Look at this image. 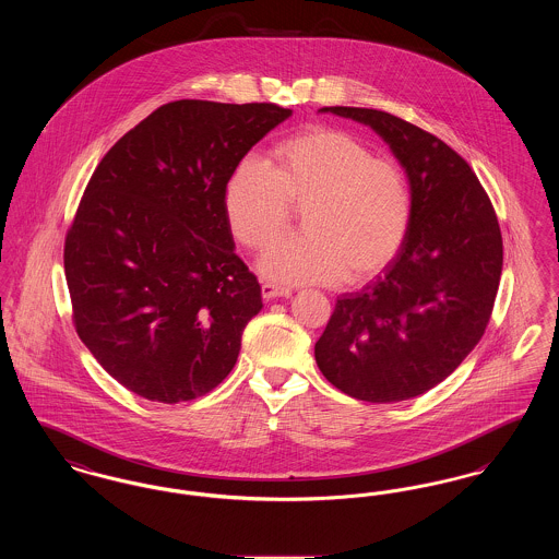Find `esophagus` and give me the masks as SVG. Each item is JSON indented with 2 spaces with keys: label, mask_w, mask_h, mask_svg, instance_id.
<instances>
[{
  "label": "esophagus",
  "mask_w": 559,
  "mask_h": 559,
  "mask_svg": "<svg viewBox=\"0 0 559 559\" xmlns=\"http://www.w3.org/2000/svg\"><path fill=\"white\" fill-rule=\"evenodd\" d=\"M289 289H285V287H278V285H272V283H264L262 285V295H264V299L270 301V299H276V297H289Z\"/></svg>",
  "instance_id": "1"
}]
</instances>
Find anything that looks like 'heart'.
<instances>
[{
  "label": "heart",
  "instance_id": "obj_1",
  "mask_svg": "<svg viewBox=\"0 0 559 559\" xmlns=\"http://www.w3.org/2000/svg\"><path fill=\"white\" fill-rule=\"evenodd\" d=\"M304 207V237L283 240L260 272L283 285L362 283L399 255L413 219V194L394 160L374 159L356 135L308 128L278 142L272 160H240L224 188V213L240 245L262 251Z\"/></svg>",
  "mask_w": 559,
  "mask_h": 559
}]
</instances>
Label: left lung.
<instances>
[{
    "label": "left lung",
    "mask_w": 559,
    "mask_h": 559,
    "mask_svg": "<svg viewBox=\"0 0 559 559\" xmlns=\"http://www.w3.org/2000/svg\"><path fill=\"white\" fill-rule=\"evenodd\" d=\"M319 112L369 126L413 194L399 255L360 292L337 297L314 356L347 396L400 402L444 381L478 346L503 270L492 203L472 167L440 138L374 108Z\"/></svg>",
    "instance_id": "1"
}]
</instances>
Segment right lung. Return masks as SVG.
<instances>
[{"label":"right lung","mask_w":559,"mask_h":559,"mask_svg":"<svg viewBox=\"0 0 559 559\" xmlns=\"http://www.w3.org/2000/svg\"><path fill=\"white\" fill-rule=\"evenodd\" d=\"M292 108L178 100L126 133L96 167L64 242L81 342L133 394L176 404L235 369L262 308L235 253L224 188Z\"/></svg>","instance_id":"obj_1"}]
</instances>
